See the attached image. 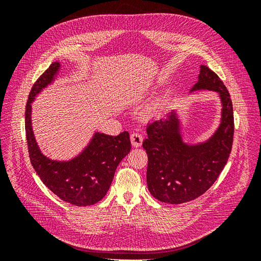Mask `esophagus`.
Segmentation results:
<instances>
[{
    "instance_id": "34e87169",
    "label": "esophagus",
    "mask_w": 261,
    "mask_h": 261,
    "mask_svg": "<svg viewBox=\"0 0 261 261\" xmlns=\"http://www.w3.org/2000/svg\"><path fill=\"white\" fill-rule=\"evenodd\" d=\"M130 141L134 147H140L141 144H143V136L139 133L134 132L130 134Z\"/></svg>"
}]
</instances>
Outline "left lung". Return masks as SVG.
Returning <instances> with one entry per match:
<instances>
[{"label":"left lung","mask_w":261,"mask_h":261,"mask_svg":"<svg viewBox=\"0 0 261 261\" xmlns=\"http://www.w3.org/2000/svg\"><path fill=\"white\" fill-rule=\"evenodd\" d=\"M217 91L222 101V121L207 143L187 146L181 140L179 122L174 112L147 127L143 147L148 154L147 185L158 200L183 203L198 198L219 177L230 156L234 136L231 96L220 77L206 65L200 66L199 80L192 90Z\"/></svg>","instance_id":"1"}]
</instances>
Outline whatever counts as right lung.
Returning a JSON list of instances; mask_svg holds the SVG:
<instances>
[{
	"instance_id": "right-lung-1",
	"label": "right lung",
	"mask_w": 261,
	"mask_h": 261,
	"mask_svg": "<svg viewBox=\"0 0 261 261\" xmlns=\"http://www.w3.org/2000/svg\"><path fill=\"white\" fill-rule=\"evenodd\" d=\"M58 62L38 78L30 90L25 111V129L31 164L43 184L60 199L84 207L100 201L111 186L117 165L129 152V134L117 136L97 133L85 151L68 162L51 161L39 150L31 129L30 112L34 98L52 82L59 70Z\"/></svg>"
}]
</instances>
